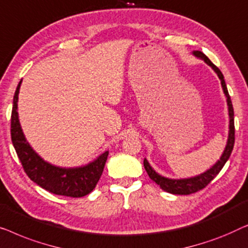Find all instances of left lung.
Wrapping results in <instances>:
<instances>
[{"label": "left lung", "mask_w": 248, "mask_h": 248, "mask_svg": "<svg viewBox=\"0 0 248 248\" xmlns=\"http://www.w3.org/2000/svg\"><path fill=\"white\" fill-rule=\"evenodd\" d=\"M197 57L203 59V61L207 62L209 66H211L214 68V71L217 73V75L219 76L221 81V86L222 90H224V93L227 96V103H228V110H229V136H228V141H227V146H226V149L224 152V154L220 157V160H218L217 163L215 164L214 166L211 167L210 170H208L207 172H204L201 175L195 176V177H191V179H186V180H170L166 179V177L160 176L159 174L155 172L154 170L152 169V166L149 165V163L147 162V159H144V166L146 172H147L148 176L154 181L156 184H158L160 186V189L166 191V192L173 193V194H181V195H186V194H192L198 192L202 189H204L205 186H208L209 183L211 182L212 180L215 179L216 176L218 175V173L220 172L222 167L227 162L230 154H232V148H233V144H235V124H233V109H232V100H230L227 86H226L225 79H224V75L220 72L217 66L215 64H212L210 59H209L207 56H205L203 53L201 51H194L193 53Z\"/></svg>", "instance_id": "8db88e82"}]
</instances>
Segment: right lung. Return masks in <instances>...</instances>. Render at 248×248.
Returning <instances> with one entry per match:
<instances>
[{
  "instance_id": "1",
  "label": "right lung",
  "mask_w": 248,
  "mask_h": 248,
  "mask_svg": "<svg viewBox=\"0 0 248 248\" xmlns=\"http://www.w3.org/2000/svg\"><path fill=\"white\" fill-rule=\"evenodd\" d=\"M21 81L13 97L11 113V139L24 172L31 181L50 193L71 198H81L92 192L102 175L109 152L89 165L78 169H61L40 158L28 144L18 118V94Z\"/></svg>"
}]
</instances>
